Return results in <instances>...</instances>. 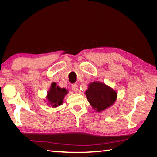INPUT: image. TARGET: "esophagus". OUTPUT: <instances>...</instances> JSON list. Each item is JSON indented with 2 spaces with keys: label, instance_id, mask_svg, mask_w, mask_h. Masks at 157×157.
<instances>
[{
  "label": "esophagus",
  "instance_id": "esophagus-1",
  "mask_svg": "<svg viewBox=\"0 0 157 157\" xmlns=\"http://www.w3.org/2000/svg\"><path fill=\"white\" fill-rule=\"evenodd\" d=\"M71 88H72V90L74 92H77L78 90V86L77 84H73L72 86H71Z\"/></svg>",
  "mask_w": 157,
  "mask_h": 157
}]
</instances>
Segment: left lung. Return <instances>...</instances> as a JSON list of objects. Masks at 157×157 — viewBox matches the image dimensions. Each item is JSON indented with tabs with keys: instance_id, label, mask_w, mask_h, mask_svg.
<instances>
[{
	"instance_id": "1",
	"label": "left lung",
	"mask_w": 157,
	"mask_h": 157,
	"mask_svg": "<svg viewBox=\"0 0 157 157\" xmlns=\"http://www.w3.org/2000/svg\"><path fill=\"white\" fill-rule=\"evenodd\" d=\"M85 94L90 105L97 112H101L112 106L117 98L115 90L98 81L90 83Z\"/></svg>"
}]
</instances>
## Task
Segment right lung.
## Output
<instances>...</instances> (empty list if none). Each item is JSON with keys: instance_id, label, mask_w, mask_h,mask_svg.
I'll use <instances>...</instances> for the list:
<instances>
[{"instance_id": "add662e5", "label": "right lung", "mask_w": 157, "mask_h": 157, "mask_svg": "<svg viewBox=\"0 0 157 157\" xmlns=\"http://www.w3.org/2000/svg\"><path fill=\"white\" fill-rule=\"evenodd\" d=\"M68 94V90L64 88H61L57 84L53 82L51 84L49 90L47 92L46 99L48 105L52 107H57L62 105L65 96Z\"/></svg>"}]
</instances>
